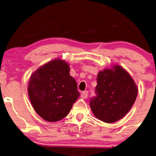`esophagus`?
I'll return each instance as SVG.
<instances>
[{"mask_svg": "<svg viewBox=\"0 0 156 156\" xmlns=\"http://www.w3.org/2000/svg\"><path fill=\"white\" fill-rule=\"evenodd\" d=\"M88 96V91H85L81 93L80 94V97L82 98H86Z\"/></svg>", "mask_w": 156, "mask_h": 156, "instance_id": "obj_1", "label": "esophagus"}]
</instances>
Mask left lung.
Wrapping results in <instances>:
<instances>
[{
  "instance_id": "left-lung-1",
  "label": "left lung",
  "mask_w": 156,
  "mask_h": 156,
  "mask_svg": "<svg viewBox=\"0 0 156 156\" xmlns=\"http://www.w3.org/2000/svg\"><path fill=\"white\" fill-rule=\"evenodd\" d=\"M96 95L90 101L95 117L105 123L122 119L134 104L138 88L133 78L122 66L114 65L98 72Z\"/></svg>"
}]
</instances>
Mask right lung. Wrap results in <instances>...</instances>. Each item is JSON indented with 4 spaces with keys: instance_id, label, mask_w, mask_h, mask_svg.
I'll return each mask as SVG.
<instances>
[{
    "instance_id": "obj_1",
    "label": "right lung",
    "mask_w": 156,
    "mask_h": 156,
    "mask_svg": "<svg viewBox=\"0 0 156 156\" xmlns=\"http://www.w3.org/2000/svg\"><path fill=\"white\" fill-rule=\"evenodd\" d=\"M65 60L54 59L41 66L29 79L30 101L38 115L49 122L66 117L80 94L75 79L69 75Z\"/></svg>"
}]
</instances>
